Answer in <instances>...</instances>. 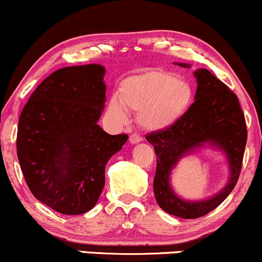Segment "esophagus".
Segmentation results:
<instances>
[{"label":"esophagus","instance_id":"esophagus-1","mask_svg":"<svg viewBox=\"0 0 262 262\" xmlns=\"http://www.w3.org/2000/svg\"><path fill=\"white\" fill-rule=\"evenodd\" d=\"M142 140L143 138L139 136V134H132L130 138H129V142H130L132 144H137V143H140Z\"/></svg>","mask_w":262,"mask_h":262}]
</instances>
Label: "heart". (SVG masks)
I'll return each mask as SVG.
<instances>
[{
	"mask_svg": "<svg viewBox=\"0 0 262 262\" xmlns=\"http://www.w3.org/2000/svg\"><path fill=\"white\" fill-rule=\"evenodd\" d=\"M193 99V89L186 80L166 71H148L123 81L119 98L113 96L108 114L115 123L128 122V112L138 113L143 129L162 132L174 125L187 112Z\"/></svg>",
	"mask_w": 262,
	"mask_h": 262,
	"instance_id": "heart-1",
	"label": "heart"
}]
</instances>
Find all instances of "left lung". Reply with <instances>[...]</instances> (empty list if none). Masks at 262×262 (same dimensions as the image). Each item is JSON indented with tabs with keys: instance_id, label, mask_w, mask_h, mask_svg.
Listing matches in <instances>:
<instances>
[{
	"instance_id": "obj_1",
	"label": "left lung",
	"mask_w": 262,
	"mask_h": 262,
	"mask_svg": "<svg viewBox=\"0 0 262 262\" xmlns=\"http://www.w3.org/2000/svg\"><path fill=\"white\" fill-rule=\"evenodd\" d=\"M182 68L189 64L178 62ZM197 81L194 103L174 125L148 134L153 145L157 169L153 181L154 196L159 207L181 219H198L221 205L232 192L240 176L247 140V129L236 94L207 69L193 73ZM210 145L225 154L229 164V181L219 194L200 201L178 196L170 184V176L183 156Z\"/></svg>"
}]
</instances>
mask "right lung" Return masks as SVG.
Wrapping results in <instances>:
<instances>
[{
  "instance_id": "obj_1",
  "label": "right lung",
  "mask_w": 262,
  "mask_h": 262,
  "mask_svg": "<svg viewBox=\"0 0 262 262\" xmlns=\"http://www.w3.org/2000/svg\"><path fill=\"white\" fill-rule=\"evenodd\" d=\"M105 68L68 66L49 75L22 109L16 147L30 191L62 214H81L98 202L105 166L128 140L98 122L105 106Z\"/></svg>"
}]
</instances>
